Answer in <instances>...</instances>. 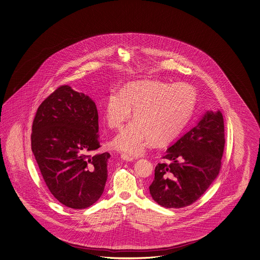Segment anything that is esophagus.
Wrapping results in <instances>:
<instances>
[{
  "label": "esophagus",
  "instance_id": "34e87169",
  "mask_svg": "<svg viewBox=\"0 0 260 260\" xmlns=\"http://www.w3.org/2000/svg\"><path fill=\"white\" fill-rule=\"evenodd\" d=\"M121 158H122L123 160H125V161H133V158L127 156V155H125V154H122V155H121Z\"/></svg>",
  "mask_w": 260,
  "mask_h": 260
}]
</instances>
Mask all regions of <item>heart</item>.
<instances>
[{
	"label": "heart",
	"mask_w": 260,
	"mask_h": 260,
	"mask_svg": "<svg viewBox=\"0 0 260 260\" xmlns=\"http://www.w3.org/2000/svg\"><path fill=\"white\" fill-rule=\"evenodd\" d=\"M196 102V90L184 83L137 81L127 83L122 91L112 90L104 108L108 127H123L132 116V109L135 117L114 137L112 146L138 156L151 140L156 144L171 141L190 118Z\"/></svg>",
	"instance_id": "heart-1"
}]
</instances>
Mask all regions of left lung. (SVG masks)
Segmentation results:
<instances>
[{"label": "left lung", "mask_w": 260, "mask_h": 260, "mask_svg": "<svg viewBox=\"0 0 260 260\" xmlns=\"http://www.w3.org/2000/svg\"><path fill=\"white\" fill-rule=\"evenodd\" d=\"M224 125L220 110L206 111L197 125L170 146L158 164L149 192L155 202L179 209L196 202L214 182L221 169Z\"/></svg>", "instance_id": "obj_1"}]
</instances>
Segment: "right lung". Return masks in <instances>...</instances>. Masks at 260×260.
<instances>
[{
  "label": "right lung",
  "mask_w": 260,
  "mask_h": 260,
  "mask_svg": "<svg viewBox=\"0 0 260 260\" xmlns=\"http://www.w3.org/2000/svg\"><path fill=\"white\" fill-rule=\"evenodd\" d=\"M32 151L51 194L71 209H86L103 193L108 152L101 146L99 114L89 95L62 85L38 107Z\"/></svg>",
  "instance_id": "1"
}]
</instances>
